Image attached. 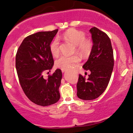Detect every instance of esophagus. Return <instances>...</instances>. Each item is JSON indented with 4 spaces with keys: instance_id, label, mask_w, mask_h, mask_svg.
<instances>
[{
    "instance_id": "34e87169",
    "label": "esophagus",
    "mask_w": 133,
    "mask_h": 133,
    "mask_svg": "<svg viewBox=\"0 0 133 133\" xmlns=\"http://www.w3.org/2000/svg\"><path fill=\"white\" fill-rule=\"evenodd\" d=\"M61 70H62V73H64V72L65 71H66V70L64 69H62Z\"/></svg>"
}]
</instances>
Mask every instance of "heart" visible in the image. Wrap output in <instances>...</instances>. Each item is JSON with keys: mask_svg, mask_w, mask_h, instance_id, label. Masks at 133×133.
<instances>
[{"mask_svg": "<svg viewBox=\"0 0 133 133\" xmlns=\"http://www.w3.org/2000/svg\"><path fill=\"white\" fill-rule=\"evenodd\" d=\"M58 39H63L73 43L76 47V50L82 55H85L91 50V44L88 39H85L84 32L76 30H70L59 36ZM50 52L53 56H57L60 51L59 42L55 39L50 47ZM80 58L77 55L72 56H60L55 61V65L57 67L64 69H71L75 67Z\"/></svg>", "mask_w": 133, "mask_h": 133, "instance_id": "b5f03b06", "label": "heart"}]
</instances>
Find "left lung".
Wrapping results in <instances>:
<instances>
[{"instance_id":"left-lung-1","label":"left lung","mask_w":133,"mask_h":133,"mask_svg":"<svg viewBox=\"0 0 133 133\" xmlns=\"http://www.w3.org/2000/svg\"><path fill=\"white\" fill-rule=\"evenodd\" d=\"M93 45L89 57L83 65L91 74L85 80L79 75L77 96L84 100L98 97L107 88L114 66V56L111 41L106 33L93 27L90 30Z\"/></svg>"}]
</instances>
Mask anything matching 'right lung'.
Listing matches in <instances>:
<instances>
[{
  "label": "right lung",
  "mask_w": 133,
  "mask_h": 133,
  "mask_svg": "<svg viewBox=\"0 0 133 133\" xmlns=\"http://www.w3.org/2000/svg\"><path fill=\"white\" fill-rule=\"evenodd\" d=\"M57 31H40L26 37L16 55V68L24 94L31 102L42 106L55 104L60 97L61 70H56L47 80L43 76L45 71H50L54 64L50 47Z\"/></svg>",
  "instance_id": "add662e5"
}]
</instances>
